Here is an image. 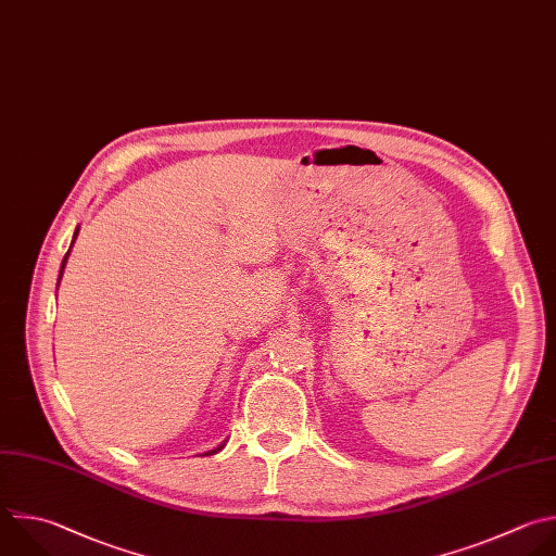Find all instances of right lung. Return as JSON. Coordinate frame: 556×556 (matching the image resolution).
Listing matches in <instances>:
<instances>
[{
	"instance_id": "1",
	"label": "right lung",
	"mask_w": 556,
	"mask_h": 556,
	"mask_svg": "<svg viewBox=\"0 0 556 556\" xmlns=\"http://www.w3.org/2000/svg\"><path fill=\"white\" fill-rule=\"evenodd\" d=\"M76 233H78V231H76ZM76 233H74V238H76ZM67 255H70V253H67ZM67 255H65V260H67ZM65 260H63V266H65ZM63 266H61V275H63ZM223 447H225V445H220V447H218V450H212V452H207V454H205V456H212V454H216V452H220V450H223Z\"/></svg>"
}]
</instances>
